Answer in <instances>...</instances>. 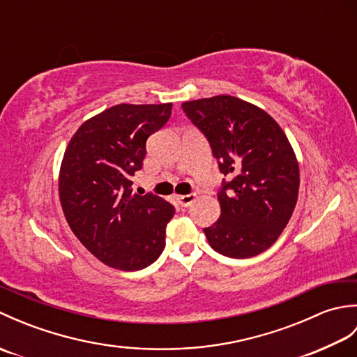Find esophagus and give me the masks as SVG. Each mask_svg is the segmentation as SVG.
I'll use <instances>...</instances> for the list:
<instances>
[{
	"mask_svg": "<svg viewBox=\"0 0 357 357\" xmlns=\"http://www.w3.org/2000/svg\"><path fill=\"white\" fill-rule=\"evenodd\" d=\"M196 199V195L195 193H188V195H181L176 196V201L181 207H188L190 204Z\"/></svg>",
	"mask_w": 357,
	"mask_h": 357,
	"instance_id": "1",
	"label": "esophagus"
}]
</instances>
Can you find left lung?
Returning <instances> with one entry per match:
<instances>
[{"mask_svg":"<svg viewBox=\"0 0 357 357\" xmlns=\"http://www.w3.org/2000/svg\"><path fill=\"white\" fill-rule=\"evenodd\" d=\"M187 118L206 136L224 176L221 216L204 229L218 253L245 259L275 244L298 201L299 165L268 113L230 95L188 101Z\"/></svg>","mask_w":357,"mask_h":357,"instance_id":"8db88e82","label":"left lung"}]
</instances>
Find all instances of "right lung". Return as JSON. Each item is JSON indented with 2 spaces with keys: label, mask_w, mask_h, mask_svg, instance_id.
<instances>
[{
  "label": "right lung",
  "mask_w": 357,
  "mask_h": 357,
  "mask_svg": "<svg viewBox=\"0 0 357 357\" xmlns=\"http://www.w3.org/2000/svg\"><path fill=\"white\" fill-rule=\"evenodd\" d=\"M172 104H119L90 118L73 135L59 172L64 216L81 244L113 268L136 271L165 247L172 204L135 193L147 138L165 126Z\"/></svg>",
  "instance_id": "add662e5"
}]
</instances>
